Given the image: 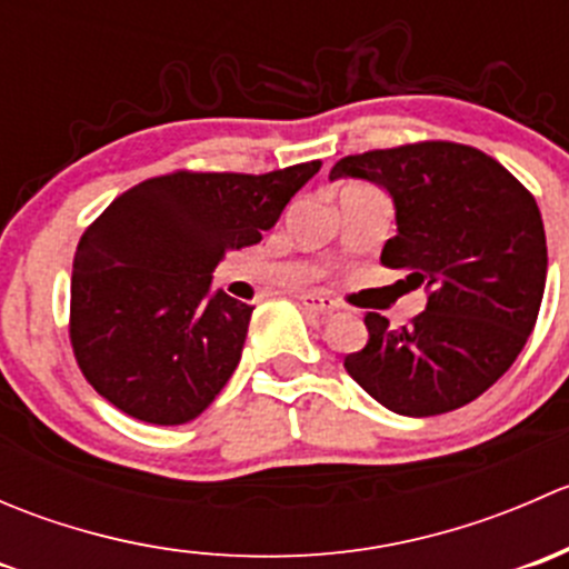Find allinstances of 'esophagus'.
<instances>
[{
  "label": "esophagus",
  "instance_id": "esophagus-1",
  "mask_svg": "<svg viewBox=\"0 0 569 569\" xmlns=\"http://www.w3.org/2000/svg\"><path fill=\"white\" fill-rule=\"evenodd\" d=\"M297 300H300V306L306 308V311H313V313H319V317H325V313H330V311H336V302L330 300V297H325V295H313V291H308V295H300L297 297Z\"/></svg>",
  "mask_w": 569,
  "mask_h": 569
}]
</instances>
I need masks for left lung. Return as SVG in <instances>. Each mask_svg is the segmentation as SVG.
<instances>
[{"label":"left lung","mask_w":569,"mask_h":569,"mask_svg":"<svg viewBox=\"0 0 569 569\" xmlns=\"http://www.w3.org/2000/svg\"><path fill=\"white\" fill-rule=\"evenodd\" d=\"M343 176L391 192L396 237L380 261L429 289L427 311L399 330L366 313L369 341L343 369L399 416L468 405L518 360L537 325L548 274L537 200L501 162L449 140L343 157L330 178Z\"/></svg>","instance_id":"left-lung-1"}]
</instances>
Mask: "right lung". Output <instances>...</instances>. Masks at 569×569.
Masks as SVG:
<instances>
[{"instance_id":"obj_1","label":"right lung","mask_w":569,"mask_h":569,"mask_svg":"<svg viewBox=\"0 0 569 569\" xmlns=\"http://www.w3.org/2000/svg\"><path fill=\"white\" fill-rule=\"evenodd\" d=\"M321 162L272 173L173 170L112 200L79 239L71 274L73 358L126 416L159 427L198 418L242 358L252 308L211 295L226 250L250 248Z\"/></svg>"}]
</instances>
